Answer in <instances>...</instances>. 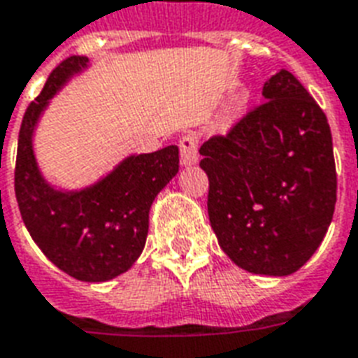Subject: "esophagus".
Listing matches in <instances>:
<instances>
[{
	"instance_id": "esophagus-1",
	"label": "esophagus",
	"mask_w": 358,
	"mask_h": 358,
	"mask_svg": "<svg viewBox=\"0 0 358 358\" xmlns=\"http://www.w3.org/2000/svg\"><path fill=\"white\" fill-rule=\"evenodd\" d=\"M180 161L182 165H193L199 157V138L195 133H185L180 136Z\"/></svg>"
}]
</instances>
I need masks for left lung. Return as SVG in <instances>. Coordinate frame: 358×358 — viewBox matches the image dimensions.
I'll use <instances>...</instances> for the list:
<instances>
[{
    "instance_id": "8db88e82",
    "label": "left lung",
    "mask_w": 358,
    "mask_h": 358,
    "mask_svg": "<svg viewBox=\"0 0 358 358\" xmlns=\"http://www.w3.org/2000/svg\"><path fill=\"white\" fill-rule=\"evenodd\" d=\"M264 101L201 146L208 217L222 250L253 274L287 276L312 257L332 222L336 165L327 116L282 69Z\"/></svg>"
}]
</instances>
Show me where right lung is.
Wrapping results in <instances>:
<instances>
[{"instance_id":"add662e5","label":"right lung","mask_w":358,"mask_h":358,"mask_svg":"<svg viewBox=\"0 0 358 358\" xmlns=\"http://www.w3.org/2000/svg\"><path fill=\"white\" fill-rule=\"evenodd\" d=\"M86 62L84 56L59 62L26 108L16 150L15 193L27 231L52 263L82 282H106L129 270L143 252L150 206L178 173V146L131 155L99 184L78 193H62L45 184L31 148L34 127L48 99Z\"/></svg>"}]
</instances>
